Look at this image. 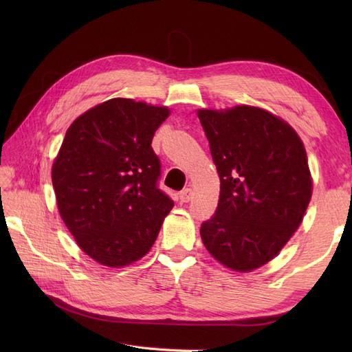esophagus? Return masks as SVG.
<instances>
[{"mask_svg":"<svg viewBox=\"0 0 352 352\" xmlns=\"http://www.w3.org/2000/svg\"><path fill=\"white\" fill-rule=\"evenodd\" d=\"M192 197H193V190L190 188H186L184 190L180 192V199L183 201V203H189Z\"/></svg>","mask_w":352,"mask_h":352,"instance_id":"34e87169","label":"esophagus"}]
</instances>
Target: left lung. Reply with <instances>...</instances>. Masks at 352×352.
Returning a JSON list of instances; mask_svg holds the SVG:
<instances>
[{"instance_id": "1", "label": "left lung", "mask_w": 352, "mask_h": 352, "mask_svg": "<svg viewBox=\"0 0 352 352\" xmlns=\"http://www.w3.org/2000/svg\"><path fill=\"white\" fill-rule=\"evenodd\" d=\"M221 180L216 212L201 226L210 256L236 272L271 261L301 226L313 178L301 138L265 109H199Z\"/></svg>"}]
</instances>
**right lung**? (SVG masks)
Here are the masks:
<instances>
[{
	"instance_id": "1",
	"label": "right lung",
	"mask_w": 352,
	"mask_h": 352,
	"mask_svg": "<svg viewBox=\"0 0 352 352\" xmlns=\"http://www.w3.org/2000/svg\"><path fill=\"white\" fill-rule=\"evenodd\" d=\"M170 110L111 98L66 130L51 168L58 213L80 250L96 263L124 267L146 256L174 201L157 188L151 146Z\"/></svg>"
}]
</instances>
